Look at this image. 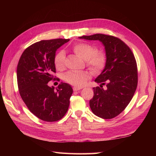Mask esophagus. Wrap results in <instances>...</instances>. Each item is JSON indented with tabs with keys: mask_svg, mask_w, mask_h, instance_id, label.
I'll list each match as a JSON object with an SVG mask.
<instances>
[{
	"mask_svg": "<svg viewBox=\"0 0 156 156\" xmlns=\"http://www.w3.org/2000/svg\"><path fill=\"white\" fill-rule=\"evenodd\" d=\"M82 88L81 87H74V88H73V90H74V91H78V90H81Z\"/></svg>",
	"mask_w": 156,
	"mask_h": 156,
	"instance_id": "1",
	"label": "esophagus"
}]
</instances>
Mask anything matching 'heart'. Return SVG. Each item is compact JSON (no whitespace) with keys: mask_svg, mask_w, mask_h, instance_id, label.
<instances>
[{"mask_svg":"<svg viewBox=\"0 0 156 156\" xmlns=\"http://www.w3.org/2000/svg\"><path fill=\"white\" fill-rule=\"evenodd\" d=\"M72 50L87 62V64L94 73H99L104 69L107 57L104 52L97 51V48L88 43L80 42L72 46ZM65 53L59 51L54 57V65L58 69H61L64 66ZM90 74L84 71H69L64 75V80L68 83L76 87H80L84 85L90 79Z\"/></svg>","mask_w":156,"mask_h":156,"instance_id":"obj_1","label":"heart"}]
</instances>
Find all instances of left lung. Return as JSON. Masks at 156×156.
<instances>
[{
  "label": "left lung",
  "instance_id": "obj_1",
  "mask_svg": "<svg viewBox=\"0 0 156 156\" xmlns=\"http://www.w3.org/2000/svg\"><path fill=\"white\" fill-rule=\"evenodd\" d=\"M79 38L102 42L107 57L104 69L94 80L101 85L93 88L91 110L105 119L117 117L130 102L137 87V63L133 52L120 39L112 35L97 34ZM105 84L107 87L104 89L102 86Z\"/></svg>",
  "mask_w": 156,
  "mask_h": 156
}]
</instances>
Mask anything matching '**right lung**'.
<instances>
[{"label": "right lung", "instance_id": "add662e5", "mask_svg": "<svg viewBox=\"0 0 156 156\" xmlns=\"http://www.w3.org/2000/svg\"><path fill=\"white\" fill-rule=\"evenodd\" d=\"M69 41L66 39L42 40L32 44L23 51L16 68L19 94L29 110L41 120L47 122L61 119L69 105L73 90L71 86L61 82L49 87L55 80V51Z\"/></svg>", "mask_w": 156, "mask_h": 156}]
</instances>
